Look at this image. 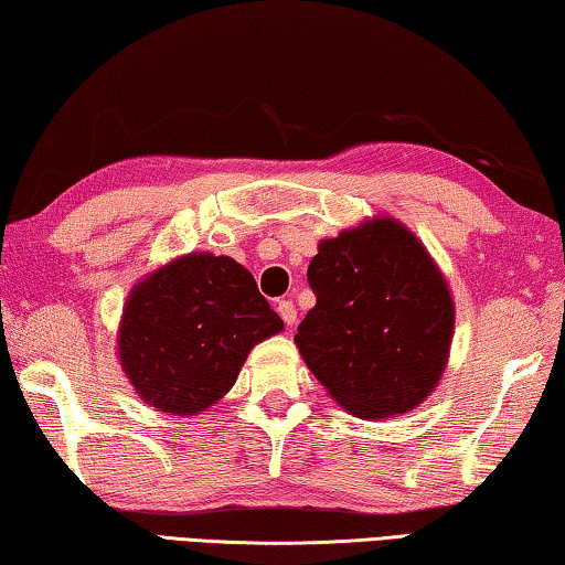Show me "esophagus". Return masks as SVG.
<instances>
[{
	"instance_id": "obj_1",
	"label": "esophagus",
	"mask_w": 565,
	"mask_h": 565,
	"mask_svg": "<svg viewBox=\"0 0 565 565\" xmlns=\"http://www.w3.org/2000/svg\"><path fill=\"white\" fill-rule=\"evenodd\" d=\"M277 312H280V318L285 320V326L288 328H292L295 322H298V310H295V305L290 300L277 302Z\"/></svg>"
}]
</instances>
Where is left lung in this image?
<instances>
[{
	"mask_svg": "<svg viewBox=\"0 0 565 565\" xmlns=\"http://www.w3.org/2000/svg\"><path fill=\"white\" fill-rule=\"evenodd\" d=\"M316 308L295 345L338 405L363 420L408 413L448 365L456 302L446 275L401 220L377 215L320 239Z\"/></svg>",
	"mask_w": 565,
	"mask_h": 565,
	"instance_id": "8db88e82",
	"label": "left lung"
}]
</instances>
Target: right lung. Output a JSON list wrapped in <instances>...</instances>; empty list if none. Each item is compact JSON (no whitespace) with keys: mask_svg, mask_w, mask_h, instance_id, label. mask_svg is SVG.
I'll return each instance as SVG.
<instances>
[{"mask_svg":"<svg viewBox=\"0 0 565 565\" xmlns=\"http://www.w3.org/2000/svg\"><path fill=\"white\" fill-rule=\"evenodd\" d=\"M282 328L243 265L188 253L132 285L117 355L150 408L190 418L225 397L249 350Z\"/></svg>","mask_w":565,"mask_h":565,"instance_id":"1","label":"right lung"}]
</instances>
